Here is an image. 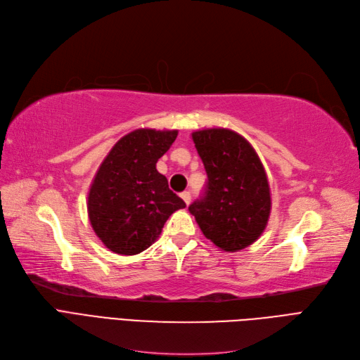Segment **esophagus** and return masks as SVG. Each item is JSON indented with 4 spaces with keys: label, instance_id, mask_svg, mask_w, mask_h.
<instances>
[{
    "label": "esophagus",
    "instance_id": "esophagus-1",
    "mask_svg": "<svg viewBox=\"0 0 360 360\" xmlns=\"http://www.w3.org/2000/svg\"><path fill=\"white\" fill-rule=\"evenodd\" d=\"M180 196H181V200L186 202V205H189V202H191V192H183Z\"/></svg>",
    "mask_w": 360,
    "mask_h": 360
}]
</instances>
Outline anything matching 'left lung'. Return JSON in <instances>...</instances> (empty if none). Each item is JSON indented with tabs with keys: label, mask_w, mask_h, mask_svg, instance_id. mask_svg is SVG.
Returning a JSON list of instances; mask_svg holds the SVG:
<instances>
[{
	"label": "left lung",
	"mask_w": 360,
	"mask_h": 360,
	"mask_svg": "<svg viewBox=\"0 0 360 360\" xmlns=\"http://www.w3.org/2000/svg\"><path fill=\"white\" fill-rule=\"evenodd\" d=\"M192 140L207 172L201 200L189 205L205 237L225 252L253 244L266 228L271 192L252 144L225 128L202 129Z\"/></svg>",
	"instance_id": "left-lung-1"
}]
</instances>
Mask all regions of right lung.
<instances>
[{
  "label": "right lung",
  "instance_id": "add662e5",
  "mask_svg": "<svg viewBox=\"0 0 360 360\" xmlns=\"http://www.w3.org/2000/svg\"><path fill=\"white\" fill-rule=\"evenodd\" d=\"M179 131L135 129L122 137L98 168L88 195L91 225L117 255H139L162 232L168 217L184 208L156 169Z\"/></svg>",
  "mask_w": 360,
  "mask_h": 360
}]
</instances>
